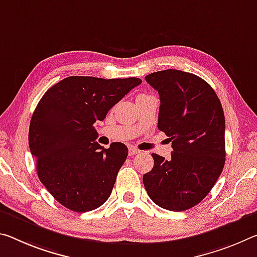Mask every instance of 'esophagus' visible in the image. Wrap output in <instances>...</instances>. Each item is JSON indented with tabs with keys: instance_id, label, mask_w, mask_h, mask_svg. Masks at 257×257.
<instances>
[{
	"instance_id": "34e87169",
	"label": "esophagus",
	"mask_w": 257,
	"mask_h": 257,
	"mask_svg": "<svg viewBox=\"0 0 257 257\" xmlns=\"http://www.w3.org/2000/svg\"><path fill=\"white\" fill-rule=\"evenodd\" d=\"M140 152H141L140 150H137V149H135V148H133V146H130V148H129V156H130V157L135 156V154L140 153Z\"/></svg>"
}]
</instances>
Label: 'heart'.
<instances>
[{
  "label": "heart",
  "instance_id": "heart-1",
  "mask_svg": "<svg viewBox=\"0 0 257 257\" xmlns=\"http://www.w3.org/2000/svg\"><path fill=\"white\" fill-rule=\"evenodd\" d=\"M143 96H148V95H140L138 97H143Z\"/></svg>",
  "mask_w": 257,
  "mask_h": 257
}]
</instances>
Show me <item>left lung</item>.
<instances>
[{"mask_svg":"<svg viewBox=\"0 0 257 257\" xmlns=\"http://www.w3.org/2000/svg\"><path fill=\"white\" fill-rule=\"evenodd\" d=\"M160 96L158 128L172 142V159L153 153L143 176L161 208L183 211L210 192L225 164V119L214 89L192 73L165 70L145 76Z\"/></svg>","mask_w":257,"mask_h":257,"instance_id":"1","label":"left lung"}]
</instances>
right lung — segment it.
I'll list each match as a JSON object with an SVG mask.
<instances>
[{
	"instance_id": "1",
	"label": "right lung",
	"mask_w": 257,
	"mask_h": 257,
	"mask_svg": "<svg viewBox=\"0 0 257 257\" xmlns=\"http://www.w3.org/2000/svg\"><path fill=\"white\" fill-rule=\"evenodd\" d=\"M141 83L137 77L68 76L40 99L28 143L41 183L64 207L84 213L111 195L128 149L119 142L104 149L93 124Z\"/></svg>"
}]
</instances>
